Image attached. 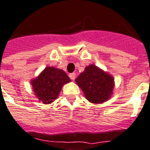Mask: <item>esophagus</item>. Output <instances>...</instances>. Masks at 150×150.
<instances>
[{
    "mask_svg": "<svg viewBox=\"0 0 150 150\" xmlns=\"http://www.w3.org/2000/svg\"><path fill=\"white\" fill-rule=\"evenodd\" d=\"M69 77H70V79L72 80V81H74V80H75V78H76V74H74V73H73V74H69Z\"/></svg>",
    "mask_w": 150,
    "mask_h": 150,
    "instance_id": "obj_1",
    "label": "esophagus"
}]
</instances>
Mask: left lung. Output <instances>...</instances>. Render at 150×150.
Listing matches in <instances>:
<instances>
[{"instance_id": "8db88e82", "label": "left lung", "mask_w": 150, "mask_h": 150, "mask_svg": "<svg viewBox=\"0 0 150 150\" xmlns=\"http://www.w3.org/2000/svg\"><path fill=\"white\" fill-rule=\"evenodd\" d=\"M75 81L90 103H104L113 94L114 77L94 64L86 66Z\"/></svg>"}]
</instances>
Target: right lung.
<instances>
[{
	"mask_svg": "<svg viewBox=\"0 0 150 150\" xmlns=\"http://www.w3.org/2000/svg\"><path fill=\"white\" fill-rule=\"evenodd\" d=\"M70 81L65 71L47 66L36 78L31 80V84L39 102L49 104L58 97L63 85Z\"/></svg>",
	"mask_w": 150,
	"mask_h": 150,
	"instance_id": "add662e5",
	"label": "right lung"
}]
</instances>
